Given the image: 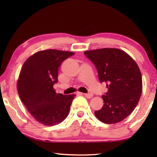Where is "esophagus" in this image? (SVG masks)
Instances as JSON below:
<instances>
[{
	"label": "esophagus",
	"mask_w": 157,
	"mask_h": 157,
	"mask_svg": "<svg viewBox=\"0 0 157 157\" xmlns=\"http://www.w3.org/2000/svg\"><path fill=\"white\" fill-rule=\"evenodd\" d=\"M84 95L87 98H91L94 95H93L92 94H90V93H89V94H84Z\"/></svg>",
	"instance_id": "obj_1"
}]
</instances>
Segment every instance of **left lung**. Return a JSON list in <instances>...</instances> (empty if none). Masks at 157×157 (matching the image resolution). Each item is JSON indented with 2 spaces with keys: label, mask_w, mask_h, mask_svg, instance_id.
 <instances>
[{
  "label": "left lung",
  "mask_w": 157,
  "mask_h": 157,
  "mask_svg": "<svg viewBox=\"0 0 157 157\" xmlns=\"http://www.w3.org/2000/svg\"><path fill=\"white\" fill-rule=\"evenodd\" d=\"M94 63L99 80L108 91L102 98L104 105L95 115L100 121L114 124L126 118L134 109L142 93V77L137 63L125 52L102 48L84 52Z\"/></svg>",
  "instance_id": "1"
}]
</instances>
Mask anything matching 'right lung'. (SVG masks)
I'll use <instances>...</instances> for the list:
<instances>
[{
	"label": "right lung",
	"mask_w": 157,
	"mask_h": 157,
	"mask_svg": "<svg viewBox=\"0 0 157 157\" xmlns=\"http://www.w3.org/2000/svg\"><path fill=\"white\" fill-rule=\"evenodd\" d=\"M74 52L57 50L39 51L25 61L17 82L20 99L36 121L52 126L64 121L75 95L57 94L58 71Z\"/></svg>",
	"instance_id": "obj_1"
}]
</instances>
